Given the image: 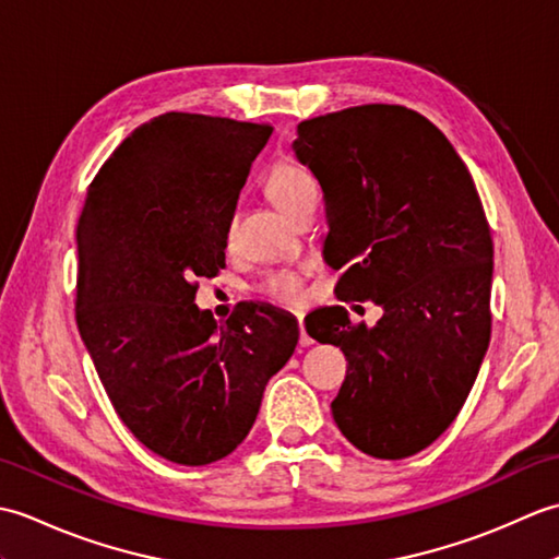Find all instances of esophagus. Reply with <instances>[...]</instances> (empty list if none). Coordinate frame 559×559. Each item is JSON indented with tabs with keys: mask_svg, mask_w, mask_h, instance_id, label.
Segmentation results:
<instances>
[{
	"mask_svg": "<svg viewBox=\"0 0 559 559\" xmlns=\"http://www.w3.org/2000/svg\"><path fill=\"white\" fill-rule=\"evenodd\" d=\"M300 346H312V338L307 336V331H305V322H302V317H300Z\"/></svg>",
	"mask_w": 559,
	"mask_h": 559,
	"instance_id": "obj_1",
	"label": "esophagus"
}]
</instances>
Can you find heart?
Segmentation results:
<instances>
[{
	"label": "heart",
	"mask_w": 559,
	"mask_h": 559,
	"mask_svg": "<svg viewBox=\"0 0 559 559\" xmlns=\"http://www.w3.org/2000/svg\"><path fill=\"white\" fill-rule=\"evenodd\" d=\"M264 192L283 213L295 218L307 204L317 201L319 187L312 173H307L302 165L293 160H278L266 175ZM225 240H233V225H228V230H225ZM305 276L307 273L302 269L269 271L257 283V293L276 305L295 307L305 300Z\"/></svg>",
	"instance_id": "1"
}]
</instances>
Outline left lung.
<instances>
[{
  "label": "left lung",
  "instance_id": "obj_1",
  "mask_svg": "<svg viewBox=\"0 0 559 559\" xmlns=\"http://www.w3.org/2000/svg\"><path fill=\"white\" fill-rule=\"evenodd\" d=\"M293 148L322 185L336 298L384 310L374 326L338 305L305 319L348 360L331 413L365 454H418L454 423L490 343L492 235L476 182L447 136L403 105L312 117Z\"/></svg>",
  "mask_w": 559,
  "mask_h": 559
}]
</instances>
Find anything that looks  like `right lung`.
Segmentation results:
<instances>
[{"label":"right lung","instance_id":"add662e5","mask_svg":"<svg viewBox=\"0 0 559 559\" xmlns=\"http://www.w3.org/2000/svg\"><path fill=\"white\" fill-rule=\"evenodd\" d=\"M271 124L165 112L88 185L76 242V324L120 420L182 466L228 456L298 346V322L242 302L218 324L194 305L225 269V230Z\"/></svg>","mask_w":559,"mask_h":559}]
</instances>
